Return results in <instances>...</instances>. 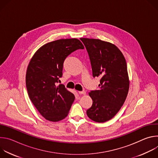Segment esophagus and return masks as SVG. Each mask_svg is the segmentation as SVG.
Wrapping results in <instances>:
<instances>
[{
    "instance_id": "esophagus-1",
    "label": "esophagus",
    "mask_w": 158,
    "mask_h": 158,
    "mask_svg": "<svg viewBox=\"0 0 158 158\" xmlns=\"http://www.w3.org/2000/svg\"><path fill=\"white\" fill-rule=\"evenodd\" d=\"M78 93L79 94H83V95H85L86 94V92L85 91H78Z\"/></svg>"
}]
</instances>
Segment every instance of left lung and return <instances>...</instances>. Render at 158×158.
Returning <instances> with one entry per match:
<instances>
[{
	"label": "left lung",
	"mask_w": 158,
	"mask_h": 158,
	"mask_svg": "<svg viewBox=\"0 0 158 158\" xmlns=\"http://www.w3.org/2000/svg\"><path fill=\"white\" fill-rule=\"evenodd\" d=\"M91 61L93 76L100 78L98 90L89 93L93 105L87 116L97 123L113 118L123 105L129 87L126 59L114 44L99 39L81 38Z\"/></svg>",
	"instance_id": "8db88e82"
}]
</instances>
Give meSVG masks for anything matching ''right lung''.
Segmentation results:
<instances>
[{
    "instance_id": "1",
    "label": "right lung",
    "mask_w": 158,
    "mask_h": 158,
    "mask_svg": "<svg viewBox=\"0 0 158 158\" xmlns=\"http://www.w3.org/2000/svg\"><path fill=\"white\" fill-rule=\"evenodd\" d=\"M77 39H59L44 45L34 54L27 67L26 83L30 99L48 121L64 119L75 96L63 84L57 86L62 76L66 57L77 49H84Z\"/></svg>"
}]
</instances>
